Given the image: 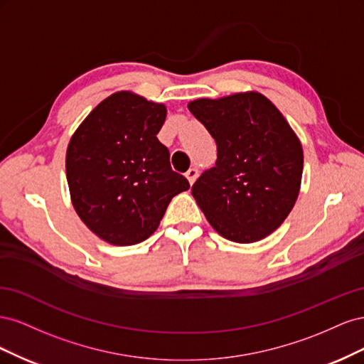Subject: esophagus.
I'll return each mask as SVG.
<instances>
[{
  "label": "esophagus",
  "instance_id": "esophagus-1",
  "mask_svg": "<svg viewBox=\"0 0 364 364\" xmlns=\"http://www.w3.org/2000/svg\"><path fill=\"white\" fill-rule=\"evenodd\" d=\"M186 179H188V182L193 185L194 182H196V179H197V176H199V170L197 168H190L188 171H186Z\"/></svg>",
  "mask_w": 364,
  "mask_h": 364
}]
</instances>
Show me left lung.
Masks as SVG:
<instances>
[{
    "instance_id": "obj_1",
    "label": "left lung",
    "mask_w": 364,
    "mask_h": 364,
    "mask_svg": "<svg viewBox=\"0 0 364 364\" xmlns=\"http://www.w3.org/2000/svg\"><path fill=\"white\" fill-rule=\"evenodd\" d=\"M190 112L215 139V167L191 193L217 232L255 243L289 217L301 190L304 150L279 109L257 91L197 98Z\"/></svg>"
}]
</instances>
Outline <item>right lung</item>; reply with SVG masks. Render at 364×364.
Masks as SVG:
<instances>
[{"mask_svg":"<svg viewBox=\"0 0 364 364\" xmlns=\"http://www.w3.org/2000/svg\"><path fill=\"white\" fill-rule=\"evenodd\" d=\"M165 117V105L118 91L98 103L70 139L65 168L73 206L109 245L147 240L173 197L190 188L156 138Z\"/></svg>","mask_w":364,"mask_h":364,"instance_id":"1","label":"right lung"}]
</instances>
